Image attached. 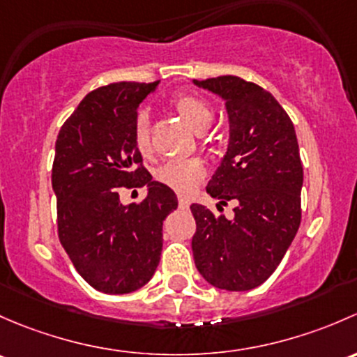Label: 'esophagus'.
Listing matches in <instances>:
<instances>
[{"mask_svg":"<svg viewBox=\"0 0 357 357\" xmlns=\"http://www.w3.org/2000/svg\"><path fill=\"white\" fill-rule=\"evenodd\" d=\"M178 206L182 209L189 208V199H187V197H178Z\"/></svg>","mask_w":357,"mask_h":357,"instance_id":"esophagus-1","label":"esophagus"}]
</instances>
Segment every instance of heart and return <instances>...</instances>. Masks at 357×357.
I'll return each mask as SVG.
<instances>
[{
	"mask_svg": "<svg viewBox=\"0 0 357 357\" xmlns=\"http://www.w3.org/2000/svg\"><path fill=\"white\" fill-rule=\"evenodd\" d=\"M178 115L196 132L208 130L215 120V112L204 98L197 94L182 93L172 101ZM134 146L142 156H149L153 151L149 135V119L146 113H139L134 122ZM206 177V167L197 158L189 160H172L158 168L156 178L178 194H189L194 187Z\"/></svg>",
	"mask_w": 357,
	"mask_h": 357,
	"instance_id": "b5f03b06",
	"label": "heart"
}]
</instances>
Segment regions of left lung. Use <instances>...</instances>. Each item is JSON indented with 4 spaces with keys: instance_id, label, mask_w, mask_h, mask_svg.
I'll list each match as a JSON object with an SVG mask.
<instances>
[{
    "instance_id": "1",
    "label": "left lung",
    "mask_w": 357,
    "mask_h": 357,
    "mask_svg": "<svg viewBox=\"0 0 357 357\" xmlns=\"http://www.w3.org/2000/svg\"><path fill=\"white\" fill-rule=\"evenodd\" d=\"M194 84L225 99L230 123L229 149L206 192L222 204L237 203L234 220L190 206L194 263L215 287L251 290L277 270L301 225L296 130L280 102L258 84L235 75Z\"/></svg>"
}]
</instances>
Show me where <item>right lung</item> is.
Listing matches in <instances>:
<instances>
[{
  "instance_id": "obj_1",
  "label": "right lung",
  "mask_w": 357,
  "mask_h": 357,
  "mask_svg": "<svg viewBox=\"0 0 357 357\" xmlns=\"http://www.w3.org/2000/svg\"><path fill=\"white\" fill-rule=\"evenodd\" d=\"M115 82L80 101L58 134L51 182L58 237L80 277L99 292L128 294L148 284L160 263L163 222L178 201L153 180L134 146L137 108L158 87ZM149 187L123 206L122 186Z\"/></svg>"
}]
</instances>
